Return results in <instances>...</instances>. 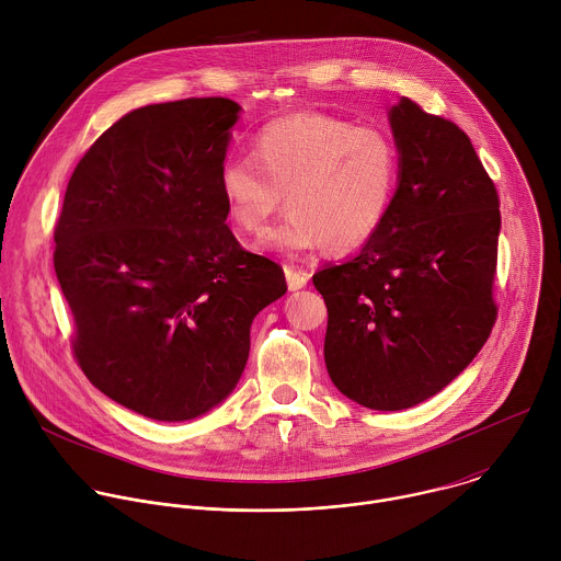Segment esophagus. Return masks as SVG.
Returning <instances> with one entry per match:
<instances>
[{"mask_svg":"<svg viewBox=\"0 0 561 561\" xmlns=\"http://www.w3.org/2000/svg\"><path fill=\"white\" fill-rule=\"evenodd\" d=\"M308 273L306 271H299L295 266H286V282H288V288L290 290H299L308 284Z\"/></svg>","mask_w":561,"mask_h":561,"instance_id":"obj_1","label":"esophagus"}]
</instances>
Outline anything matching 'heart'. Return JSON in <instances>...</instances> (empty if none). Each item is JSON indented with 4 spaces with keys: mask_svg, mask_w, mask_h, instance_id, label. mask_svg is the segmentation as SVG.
<instances>
[{
    "mask_svg": "<svg viewBox=\"0 0 561 561\" xmlns=\"http://www.w3.org/2000/svg\"><path fill=\"white\" fill-rule=\"evenodd\" d=\"M399 180L401 151L388 129L297 112L260 127L253 156L225 160L218 190L247 236L266 231L286 194L290 214L268 238L277 251L350 253L383 227Z\"/></svg>",
    "mask_w": 561,
    "mask_h": 561,
    "instance_id": "heart-1",
    "label": "heart"
}]
</instances>
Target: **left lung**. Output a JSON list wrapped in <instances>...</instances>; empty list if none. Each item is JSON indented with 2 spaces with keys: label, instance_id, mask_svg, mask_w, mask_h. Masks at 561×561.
I'll return each mask as SVG.
<instances>
[{
  "label": "left lung",
  "instance_id": "1",
  "mask_svg": "<svg viewBox=\"0 0 561 561\" xmlns=\"http://www.w3.org/2000/svg\"><path fill=\"white\" fill-rule=\"evenodd\" d=\"M401 180L383 227L356 257L312 275L328 308L332 383L397 412L449 386L497 319L500 198L469 136L412 99L390 110Z\"/></svg>",
  "mask_w": 561,
  "mask_h": 561
}]
</instances>
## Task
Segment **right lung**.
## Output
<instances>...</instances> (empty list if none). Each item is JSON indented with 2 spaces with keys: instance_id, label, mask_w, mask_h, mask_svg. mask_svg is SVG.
<instances>
[{
  "instance_id": "right-lung-1",
  "label": "right lung",
  "mask_w": 561,
  "mask_h": 561,
  "mask_svg": "<svg viewBox=\"0 0 561 561\" xmlns=\"http://www.w3.org/2000/svg\"><path fill=\"white\" fill-rule=\"evenodd\" d=\"M240 105L131 110L83 153L55 227L72 352L94 388L153 421H190L238 386L279 264L227 227L218 173Z\"/></svg>"
}]
</instances>
